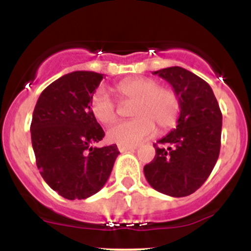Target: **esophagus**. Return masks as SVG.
Returning <instances> with one entry per match:
<instances>
[{
    "instance_id": "34e87169",
    "label": "esophagus",
    "mask_w": 251,
    "mask_h": 251,
    "mask_svg": "<svg viewBox=\"0 0 251 251\" xmlns=\"http://www.w3.org/2000/svg\"><path fill=\"white\" fill-rule=\"evenodd\" d=\"M118 148L120 151H133V149L137 148V146H124V144H119Z\"/></svg>"
}]
</instances>
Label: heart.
I'll return each instance as SVG.
<instances>
[{"label":"heart","instance_id":"obj_1","mask_svg":"<svg viewBox=\"0 0 251 251\" xmlns=\"http://www.w3.org/2000/svg\"><path fill=\"white\" fill-rule=\"evenodd\" d=\"M116 90L124 100H135L131 114L136 118L111 126L108 140L113 143L133 146L151 137L155 125L160 131H166L177 123L181 104L173 87L159 86L158 81L151 77H136L121 81ZM90 109L102 124H110L118 118V107L103 87L93 91Z\"/></svg>","mask_w":251,"mask_h":251}]
</instances>
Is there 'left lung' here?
<instances>
[{"label":"left lung","instance_id":"left-lung-1","mask_svg":"<svg viewBox=\"0 0 251 251\" xmlns=\"http://www.w3.org/2000/svg\"><path fill=\"white\" fill-rule=\"evenodd\" d=\"M179 98L176 128L155 144V156L144 176L155 191L170 197L194 193L211 174L221 147L222 113L206 81L181 67L154 72Z\"/></svg>","mask_w":251,"mask_h":251}]
</instances>
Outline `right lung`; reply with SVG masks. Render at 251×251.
Segmentation results:
<instances>
[{
  "label": "right lung",
  "instance_id": "1",
  "mask_svg": "<svg viewBox=\"0 0 251 251\" xmlns=\"http://www.w3.org/2000/svg\"><path fill=\"white\" fill-rule=\"evenodd\" d=\"M103 74L73 72L48 85L32 114L31 143L42 178L63 198L86 199L100 191L120 151L92 147L104 131L90 109Z\"/></svg>",
  "mask_w": 251,
  "mask_h": 251
}]
</instances>
